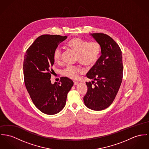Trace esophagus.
I'll list each match as a JSON object with an SVG mask.
<instances>
[{
    "mask_svg": "<svg viewBox=\"0 0 149 149\" xmlns=\"http://www.w3.org/2000/svg\"><path fill=\"white\" fill-rule=\"evenodd\" d=\"M78 83H79V81H74V85H77Z\"/></svg>",
    "mask_w": 149,
    "mask_h": 149,
    "instance_id": "esophagus-1",
    "label": "esophagus"
}]
</instances>
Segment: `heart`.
I'll list each match as a JSON object with an SVG mask.
<instances>
[{"label":"heart","instance_id":"obj_1","mask_svg":"<svg viewBox=\"0 0 149 149\" xmlns=\"http://www.w3.org/2000/svg\"><path fill=\"white\" fill-rule=\"evenodd\" d=\"M67 45L77 52L76 61L86 66H93L98 61L101 52V47L97 42H88L79 38H74L69 40ZM55 62L60 63L62 61V50L57 47L55 49L53 54ZM79 66L69 65L62 70V74L69 78L76 79L79 73L82 72Z\"/></svg>","mask_w":149,"mask_h":149}]
</instances>
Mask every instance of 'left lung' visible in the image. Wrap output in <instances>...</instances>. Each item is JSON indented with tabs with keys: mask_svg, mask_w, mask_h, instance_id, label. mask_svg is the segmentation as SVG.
<instances>
[{
	"mask_svg": "<svg viewBox=\"0 0 149 149\" xmlns=\"http://www.w3.org/2000/svg\"><path fill=\"white\" fill-rule=\"evenodd\" d=\"M101 47V56L86 74L91 82H86L87 92L83 97L87 107L102 111L109 107L115 100L123 77L122 52L110 36L91 33Z\"/></svg>",
	"mask_w": 149,
	"mask_h": 149,
	"instance_id": "obj_1",
	"label": "left lung"
}]
</instances>
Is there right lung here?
<instances>
[{
	"label": "right lung",
	"mask_w": 149,
	"mask_h": 149,
	"mask_svg": "<svg viewBox=\"0 0 149 149\" xmlns=\"http://www.w3.org/2000/svg\"><path fill=\"white\" fill-rule=\"evenodd\" d=\"M67 36L44 34L38 37L26 51L23 63L26 88L35 106L46 115H55L65 107L74 83L67 77L52 84L53 52Z\"/></svg>",
	"instance_id": "1"
}]
</instances>
